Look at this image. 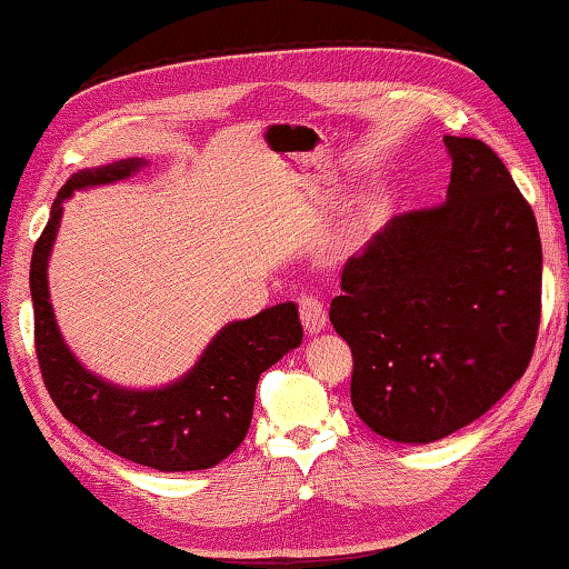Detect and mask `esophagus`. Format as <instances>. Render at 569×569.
I'll return each instance as SVG.
<instances>
[{
    "instance_id": "34e87169",
    "label": "esophagus",
    "mask_w": 569,
    "mask_h": 569,
    "mask_svg": "<svg viewBox=\"0 0 569 569\" xmlns=\"http://www.w3.org/2000/svg\"><path fill=\"white\" fill-rule=\"evenodd\" d=\"M299 313L301 325L307 329V335H319L327 327V311L317 296H301L299 299Z\"/></svg>"
}]
</instances>
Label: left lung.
I'll return each mask as SVG.
<instances>
[{"label": "left lung", "instance_id": "1", "mask_svg": "<svg viewBox=\"0 0 569 569\" xmlns=\"http://www.w3.org/2000/svg\"><path fill=\"white\" fill-rule=\"evenodd\" d=\"M442 207L406 211L342 268L329 321L376 435L429 445L480 419L527 370L541 313L529 201L482 140L445 134Z\"/></svg>", "mask_w": 569, "mask_h": 569}]
</instances>
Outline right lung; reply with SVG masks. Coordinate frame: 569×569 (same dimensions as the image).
Masks as SVG:
<instances>
[{"label":"right lung","instance_id":"add662e5","mask_svg":"<svg viewBox=\"0 0 569 569\" xmlns=\"http://www.w3.org/2000/svg\"><path fill=\"white\" fill-rule=\"evenodd\" d=\"M146 166V158H127L83 168L58 191L30 262L36 352L58 411L109 452L160 472L207 470L230 457L248 435L260 372L301 345L299 307L286 301L252 319L230 321L186 376L150 391L109 383L81 366L56 325L48 291V260L63 201L73 191L122 181Z\"/></svg>","mask_w":569,"mask_h":569}]
</instances>
